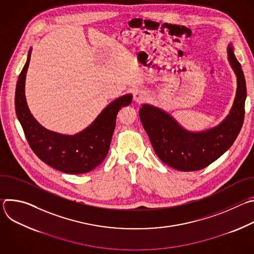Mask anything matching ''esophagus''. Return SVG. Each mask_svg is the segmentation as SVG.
I'll use <instances>...</instances> for the list:
<instances>
[{"label": "esophagus", "mask_w": 254, "mask_h": 254, "mask_svg": "<svg viewBox=\"0 0 254 254\" xmlns=\"http://www.w3.org/2000/svg\"><path fill=\"white\" fill-rule=\"evenodd\" d=\"M146 98H147V94L142 90H135L133 92V99L137 103H141L142 101L146 100Z\"/></svg>", "instance_id": "1"}]
</instances>
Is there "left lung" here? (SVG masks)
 Masks as SVG:
<instances>
[{
    "label": "left lung",
    "instance_id": "1",
    "mask_svg": "<svg viewBox=\"0 0 254 254\" xmlns=\"http://www.w3.org/2000/svg\"><path fill=\"white\" fill-rule=\"evenodd\" d=\"M227 53L237 77V89L229 115L217 127L203 131H190L159 107L142 104L139 108L140 122L157 156L176 170L192 172L206 168L232 146L240 132L245 114L246 82L231 44Z\"/></svg>",
    "mask_w": 254,
    "mask_h": 254
}]
</instances>
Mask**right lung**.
<instances>
[{
    "label": "right lung",
    "mask_w": 254,
    "mask_h": 254,
    "mask_svg": "<svg viewBox=\"0 0 254 254\" xmlns=\"http://www.w3.org/2000/svg\"><path fill=\"white\" fill-rule=\"evenodd\" d=\"M31 50L19 75L15 94L16 115L30 147L42 162L60 172L73 175L90 172L105 159L117 116L122 107L130 104L132 95L126 94L112 101L90 126L73 135L49 130L34 119L26 101L25 80Z\"/></svg>",
    "instance_id": "1"
}]
</instances>
